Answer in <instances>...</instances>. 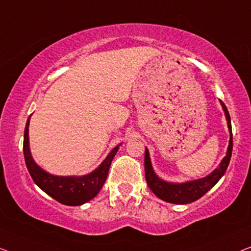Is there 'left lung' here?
Masks as SVG:
<instances>
[{"label":"left lung","mask_w":251,"mask_h":251,"mask_svg":"<svg viewBox=\"0 0 251 251\" xmlns=\"http://www.w3.org/2000/svg\"><path fill=\"white\" fill-rule=\"evenodd\" d=\"M222 107L225 112V117L227 121V127L230 130V142H228V148L226 156L223 158L218 167L211 172L206 177L193 179V181H188L184 183H172L166 182L160 177H158L154 173L152 165H151L149 151L146 148V156H144V171H146V179L148 186L151 189L154 195L159 199L166 201V202L177 203V204H185L193 202L209 191L216 183L220 181L222 176L226 172L227 166L230 164V159L232 156L233 149V139H232V126H231V118L228 114L226 105L224 104L223 101H221Z\"/></svg>","instance_id":"left-lung-1"}]
</instances>
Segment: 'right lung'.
I'll return each instance as SVG.
<instances>
[{
	"mask_svg": "<svg viewBox=\"0 0 251 251\" xmlns=\"http://www.w3.org/2000/svg\"><path fill=\"white\" fill-rule=\"evenodd\" d=\"M29 119L30 116L27 119L25 127L24 156L27 169L35 184L43 190L47 195L66 206H80L93 199L103 186L111 161L117 153L121 144L114 148L107 158L101 162V165L90 174L83 176H55L42 169L31 157L29 137H28Z\"/></svg>",
	"mask_w": 251,
	"mask_h": 251,
	"instance_id": "obj_1",
	"label": "right lung"
}]
</instances>
